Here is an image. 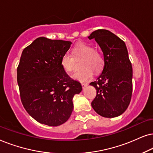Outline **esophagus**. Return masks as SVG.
I'll return each mask as SVG.
<instances>
[{
    "label": "esophagus",
    "mask_w": 153,
    "mask_h": 153,
    "mask_svg": "<svg viewBox=\"0 0 153 153\" xmlns=\"http://www.w3.org/2000/svg\"><path fill=\"white\" fill-rule=\"evenodd\" d=\"M82 88L84 89V88H85V87H86L87 85H88V84H87V83H82Z\"/></svg>",
    "instance_id": "1"
}]
</instances>
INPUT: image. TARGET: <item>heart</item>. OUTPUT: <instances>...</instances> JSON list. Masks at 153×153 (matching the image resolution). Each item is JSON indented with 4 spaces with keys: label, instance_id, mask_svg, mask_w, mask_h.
<instances>
[{
    "label": "heart",
    "instance_id": "heart-1",
    "mask_svg": "<svg viewBox=\"0 0 153 153\" xmlns=\"http://www.w3.org/2000/svg\"><path fill=\"white\" fill-rule=\"evenodd\" d=\"M82 59L80 67L82 70L73 75V78L79 82H87L92 78L93 71L99 73L104 65V59L100 52L94 50L93 46L86 43H79L72 50V55L66 52L61 58V66L67 73L73 72L75 68V60Z\"/></svg>",
    "mask_w": 153,
    "mask_h": 153
}]
</instances>
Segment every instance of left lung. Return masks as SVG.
I'll return each mask as SVG.
<instances>
[{
  "mask_svg": "<svg viewBox=\"0 0 153 153\" xmlns=\"http://www.w3.org/2000/svg\"><path fill=\"white\" fill-rule=\"evenodd\" d=\"M88 38L96 40L104 59L102 72L89 84L97 89L91 106L102 117H117L127 110L132 94L133 73L127 47L123 40L105 29L95 30Z\"/></svg>",
  "mask_w": 153,
  "mask_h": 153,
  "instance_id": "8db88e82",
  "label": "left lung"
}]
</instances>
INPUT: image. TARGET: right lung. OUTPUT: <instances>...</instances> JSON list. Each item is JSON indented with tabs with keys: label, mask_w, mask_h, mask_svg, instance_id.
<instances>
[{
	"label": "right lung",
	"mask_w": 153,
	"mask_h": 153,
	"mask_svg": "<svg viewBox=\"0 0 153 153\" xmlns=\"http://www.w3.org/2000/svg\"><path fill=\"white\" fill-rule=\"evenodd\" d=\"M71 44L40 37L22 53L17 68L22 103L27 113L43 125L56 127L66 123L73 112V97L82 89L60 64Z\"/></svg>",
	"instance_id": "1"
}]
</instances>
